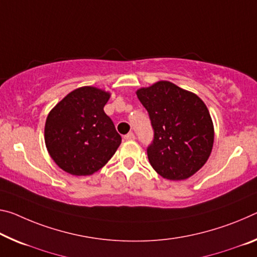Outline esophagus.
<instances>
[{
	"mask_svg": "<svg viewBox=\"0 0 257 257\" xmlns=\"http://www.w3.org/2000/svg\"><path fill=\"white\" fill-rule=\"evenodd\" d=\"M123 138L125 141H134L135 140V135H134V133H128L127 135H124Z\"/></svg>",
	"mask_w": 257,
	"mask_h": 257,
	"instance_id": "1",
	"label": "esophagus"
}]
</instances>
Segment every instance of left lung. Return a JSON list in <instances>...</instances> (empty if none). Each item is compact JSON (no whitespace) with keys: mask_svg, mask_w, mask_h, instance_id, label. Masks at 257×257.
I'll return each mask as SVG.
<instances>
[{"mask_svg":"<svg viewBox=\"0 0 257 257\" xmlns=\"http://www.w3.org/2000/svg\"><path fill=\"white\" fill-rule=\"evenodd\" d=\"M149 113L153 141L146 151L151 166L164 178L186 180L206 164L214 144L208 108L194 93L169 81L137 90Z\"/></svg>","mask_w":257,"mask_h":257,"instance_id":"left-lung-1","label":"left lung"}]
</instances>
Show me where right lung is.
<instances>
[{"mask_svg": "<svg viewBox=\"0 0 257 257\" xmlns=\"http://www.w3.org/2000/svg\"><path fill=\"white\" fill-rule=\"evenodd\" d=\"M109 93L82 87L49 113L44 141L57 165L68 174L87 176L99 170L121 144L111 117L104 112Z\"/></svg>", "mask_w": 257, "mask_h": 257, "instance_id": "obj_1", "label": "right lung"}]
</instances>
